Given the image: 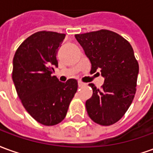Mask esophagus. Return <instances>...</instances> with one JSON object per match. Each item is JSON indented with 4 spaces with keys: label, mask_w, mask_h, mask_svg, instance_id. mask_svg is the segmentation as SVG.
<instances>
[{
    "label": "esophagus",
    "mask_w": 153,
    "mask_h": 153,
    "mask_svg": "<svg viewBox=\"0 0 153 153\" xmlns=\"http://www.w3.org/2000/svg\"><path fill=\"white\" fill-rule=\"evenodd\" d=\"M78 84H79V87H82L84 85V83H83V82H81V81H79V82H78Z\"/></svg>",
    "instance_id": "obj_1"
}]
</instances>
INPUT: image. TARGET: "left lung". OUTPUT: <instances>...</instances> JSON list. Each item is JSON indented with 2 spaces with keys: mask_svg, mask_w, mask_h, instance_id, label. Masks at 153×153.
I'll return each instance as SVG.
<instances>
[{
  "mask_svg": "<svg viewBox=\"0 0 153 153\" xmlns=\"http://www.w3.org/2000/svg\"><path fill=\"white\" fill-rule=\"evenodd\" d=\"M75 38L92 64L90 73L104 77L101 89L93 83V96L86 101L87 112L93 121L111 125L120 120L134 97L138 63L128 41L115 32L102 29Z\"/></svg>",
  "mask_w": 153,
  "mask_h": 153,
  "instance_id": "8db88e82",
  "label": "left lung"
}]
</instances>
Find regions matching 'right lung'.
Returning a JSON list of instances; mask_svg holds the SVG:
<instances>
[{"mask_svg":"<svg viewBox=\"0 0 153 153\" xmlns=\"http://www.w3.org/2000/svg\"><path fill=\"white\" fill-rule=\"evenodd\" d=\"M65 34L40 31L26 38L13 59L12 79L25 110L42 125L52 126L63 120L78 82H60L52 75L58 67L56 54Z\"/></svg>","mask_w":153,"mask_h":153,"instance_id":"obj_1","label":"right lung"}]
</instances>
